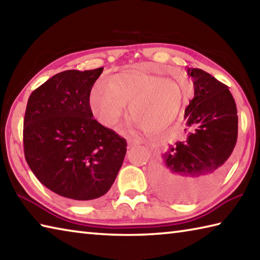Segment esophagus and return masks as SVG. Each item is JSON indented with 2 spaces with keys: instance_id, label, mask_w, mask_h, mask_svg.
Masks as SVG:
<instances>
[{
  "instance_id": "1",
  "label": "esophagus",
  "mask_w": 260,
  "mask_h": 260,
  "mask_svg": "<svg viewBox=\"0 0 260 260\" xmlns=\"http://www.w3.org/2000/svg\"><path fill=\"white\" fill-rule=\"evenodd\" d=\"M127 142H128V145L132 146L133 144H139L140 143V139H137V137H129L128 140H127Z\"/></svg>"
}]
</instances>
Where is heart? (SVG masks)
<instances>
[{"label":"heart","mask_w":260,"mask_h":260,"mask_svg":"<svg viewBox=\"0 0 260 260\" xmlns=\"http://www.w3.org/2000/svg\"><path fill=\"white\" fill-rule=\"evenodd\" d=\"M184 100L177 82L162 76L127 71L110 76L106 84H95L90 107L101 123L113 126L128 105V116L145 132H156L176 118Z\"/></svg>","instance_id":"heart-1"}]
</instances>
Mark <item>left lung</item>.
<instances>
[{"instance_id":"obj_1","label":"left lung","mask_w":260,"mask_h":260,"mask_svg":"<svg viewBox=\"0 0 260 260\" xmlns=\"http://www.w3.org/2000/svg\"><path fill=\"white\" fill-rule=\"evenodd\" d=\"M194 98L185 110L187 139L169 145L154 170L162 196L186 202L200 196L221 177L238 137L236 101L229 86L201 69H188Z\"/></svg>"}]
</instances>
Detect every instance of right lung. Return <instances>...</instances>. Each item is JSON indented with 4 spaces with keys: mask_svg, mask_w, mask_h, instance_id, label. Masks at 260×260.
Returning a JSON list of instances; mask_svg holds the SVG:
<instances>
[{
    "mask_svg": "<svg viewBox=\"0 0 260 260\" xmlns=\"http://www.w3.org/2000/svg\"><path fill=\"white\" fill-rule=\"evenodd\" d=\"M104 68L55 74L30 94L23 149L30 169L55 194L76 203L104 196L126 154V140L93 118L91 89Z\"/></svg>",
    "mask_w": 260,
    "mask_h": 260,
    "instance_id": "right-lung-1",
    "label": "right lung"
}]
</instances>
